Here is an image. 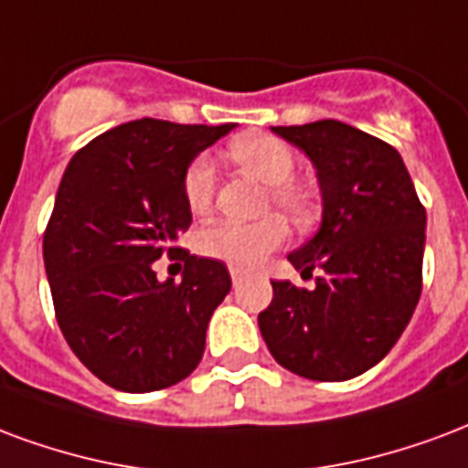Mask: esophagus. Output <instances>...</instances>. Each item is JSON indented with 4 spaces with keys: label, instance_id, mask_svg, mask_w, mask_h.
Listing matches in <instances>:
<instances>
[{
    "label": "esophagus",
    "instance_id": "esophagus-1",
    "mask_svg": "<svg viewBox=\"0 0 468 468\" xmlns=\"http://www.w3.org/2000/svg\"><path fill=\"white\" fill-rule=\"evenodd\" d=\"M245 275H248L245 270L230 268V278H233V285H240V282H243V280H245Z\"/></svg>",
    "mask_w": 468,
    "mask_h": 468
}]
</instances>
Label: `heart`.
I'll return each instance as SVG.
<instances>
[{
    "instance_id": "obj_1",
    "label": "heart",
    "mask_w": 468,
    "mask_h": 468,
    "mask_svg": "<svg viewBox=\"0 0 468 468\" xmlns=\"http://www.w3.org/2000/svg\"><path fill=\"white\" fill-rule=\"evenodd\" d=\"M235 164L268 183L265 207H278L292 223L307 225L314 218L313 190L297 183V155L285 141L275 136H248L228 148ZM218 173L207 154L196 155L183 173V198L193 213H206L213 206ZM287 240V225L280 216H268L255 223H216L200 230L198 250L207 258L223 261L233 268H252L275 252Z\"/></svg>"
}]
</instances>
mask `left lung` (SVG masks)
I'll return each instance as SVG.
<instances>
[{"mask_svg": "<svg viewBox=\"0 0 468 468\" xmlns=\"http://www.w3.org/2000/svg\"><path fill=\"white\" fill-rule=\"evenodd\" d=\"M310 155L322 225L287 261L313 290L272 282L258 314L270 355L317 382L362 375L394 347L421 295L427 210L397 148L342 121L275 126Z\"/></svg>", "mask_w": 468, "mask_h": 468, "instance_id": "1", "label": "left lung"}]
</instances>
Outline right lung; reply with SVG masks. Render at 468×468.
<instances>
[{
	"instance_id": "add662e5",
	"label": "right lung",
	"mask_w": 468,
	"mask_h": 468,
	"mask_svg": "<svg viewBox=\"0 0 468 468\" xmlns=\"http://www.w3.org/2000/svg\"><path fill=\"white\" fill-rule=\"evenodd\" d=\"M235 123L141 119L111 128L69 161L44 230V268L69 347L121 392L165 389L198 367L210 314L230 292L220 261L176 248L188 230L183 173ZM165 251L181 283H158Z\"/></svg>"
}]
</instances>
